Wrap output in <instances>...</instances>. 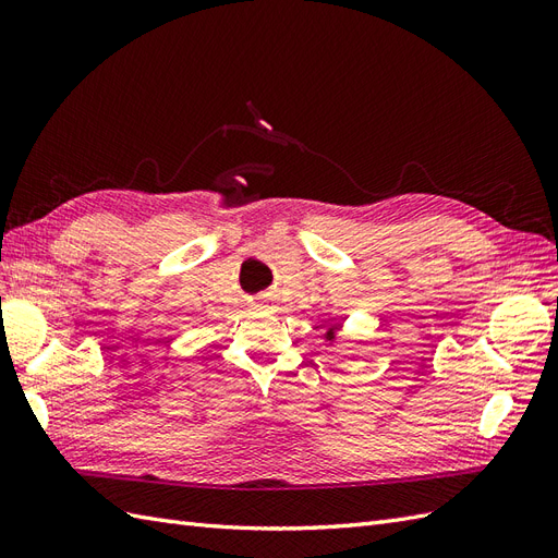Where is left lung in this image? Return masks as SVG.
Masks as SVG:
<instances>
[{"instance_id": "left-lung-1", "label": "left lung", "mask_w": 558, "mask_h": 558, "mask_svg": "<svg viewBox=\"0 0 558 558\" xmlns=\"http://www.w3.org/2000/svg\"><path fill=\"white\" fill-rule=\"evenodd\" d=\"M337 328H340V326H332V328H330V330L326 332V337H328V340H332V337H335V330H337Z\"/></svg>"}]
</instances>
